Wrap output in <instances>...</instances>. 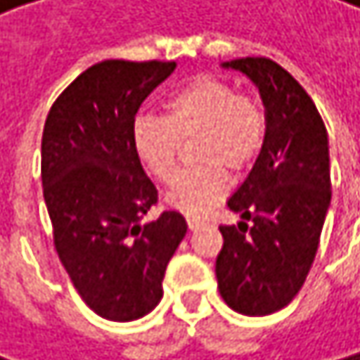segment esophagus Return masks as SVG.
Returning a JSON list of instances; mask_svg holds the SVG:
<instances>
[{
  "mask_svg": "<svg viewBox=\"0 0 360 360\" xmlns=\"http://www.w3.org/2000/svg\"><path fill=\"white\" fill-rule=\"evenodd\" d=\"M186 225H188V229L193 231V229H197V227H202V225H204V219H197V217H188V219H186Z\"/></svg>",
  "mask_w": 360,
  "mask_h": 360,
  "instance_id": "34e87169",
  "label": "esophagus"
}]
</instances>
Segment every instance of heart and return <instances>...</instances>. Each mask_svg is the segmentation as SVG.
Wrapping results in <instances>:
<instances>
[{"instance_id":"b5f03b06","label":"heart","mask_w":360,"mask_h":360,"mask_svg":"<svg viewBox=\"0 0 360 360\" xmlns=\"http://www.w3.org/2000/svg\"><path fill=\"white\" fill-rule=\"evenodd\" d=\"M131 137L139 160L163 184L176 178L182 143L197 137L193 160L200 165L176 180L167 202L200 217L227 195V172L245 174L257 160L266 139V113L257 98L240 94L233 83L200 75L165 101V117L137 115Z\"/></svg>"}]
</instances>
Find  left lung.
<instances>
[{
    "mask_svg": "<svg viewBox=\"0 0 360 360\" xmlns=\"http://www.w3.org/2000/svg\"><path fill=\"white\" fill-rule=\"evenodd\" d=\"M223 66L259 87L266 139L251 174L227 202L243 221L219 225L223 247L214 271L233 311L268 316L292 302L314 264L330 206L328 135L311 96L277 62L240 58Z\"/></svg>",
    "mask_w": 360,
    "mask_h": 360,
    "instance_id": "1",
    "label": "left lung"
}]
</instances>
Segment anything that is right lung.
<instances>
[{
    "label": "right lung",
    "mask_w": 360,
    "mask_h": 360,
    "mask_svg": "<svg viewBox=\"0 0 360 360\" xmlns=\"http://www.w3.org/2000/svg\"><path fill=\"white\" fill-rule=\"evenodd\" d=\"M176 62L105 60L53 103L42 131V193L53 245L96 316L131 322L163 298L167 262L186 233L176 210L141 223L158 202L133 148L141 103Z\"/></svg>",
    "instance_id": "1"
}]
</instances>
